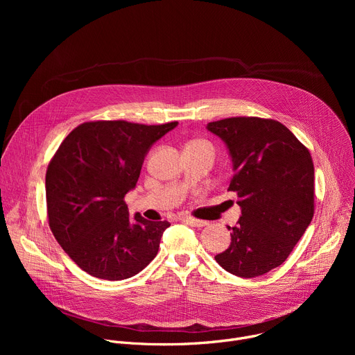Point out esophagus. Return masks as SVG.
I'll use <instances>...</instances> for the list:
<instances>
[{
  "label": "esophagus",
  "instance_id": "34e87169",
  "mask_svg": "<svg viewBox=\"0 0 355 355\" xmlns=\"http://www.w3.org/2000/svg\"><path fill=\"white\" fill-rule=\"evenodd\" d=\"M184 220H185L188 225L193 226V227H204V226H207V225H208V222H207V220L195 219V218H191V216H185V218H184Z\"/></svg>",
  "mask_w": 355,
  "mask_h": 355
}]
</instances>
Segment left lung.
Wrapping results in <instances>:
<instances>
[{
    "instance_id": "left-lung-1",
    "label": "left lung",
    "mask_w": 355,
    "mask_h": 355,
    "mask_svg": "<svg viewBox=\"0 0 355 355\" xmlns=\"http://www.w3.org/2000/svg\"><path fill=\"white\" fill-rule=\"evenodd\" d=\"M233 164L229 191L241 216L230 245L215 256L227 272L252 278L279 267L312 222L315 168L309 150L282 123L254 116L208 123Z\"/></svg>"
}]
</instances>
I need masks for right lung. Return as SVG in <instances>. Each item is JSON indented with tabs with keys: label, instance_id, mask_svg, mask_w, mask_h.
Wrapping results in <instances>:
<instances>
[{
	"label": "right lung",
	"instance_id": "1",
	"mask_svg": "<svg viewBox=\"0 0 355 355\" xmlns=\"http://www.w3.org/2000/svg\"><path fill=\"white\" fill-rule=\"evenodd\" d=\"M178 122H85L60 144L46 171L49 226L69 257L92 277L121 281L157 256L167 220L129 216L146 155Z\"/></svg>",
	"mask_w": 355,
	"mask_h": 355
}]
</instances>
